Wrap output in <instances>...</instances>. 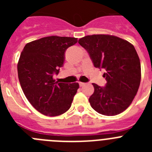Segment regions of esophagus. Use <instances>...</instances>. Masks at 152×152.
I'll return each instance as SVG.
<instances>
[{"mask_svg": "<svg viewBox=\"0 0 152 152\" xmlns=\"http://www.w3.org/2000/svg\"><path fill=\"white\" fill-rule=\"evenodd\" d=\"M79 85H80V87H82V86L85 85V83H84V82H79Z\"/></svg>", "mask_w": 152, "mask_h": 152, "instance_id": "1", "label": "esophagus"}]
</instances>
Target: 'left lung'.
I'll use <instances>...</instances> for the list:
<instances>
[{"mask_svg":"<svg viewBox=\"0 0 152 152\" xmlns=\"http://www.w3.org/2000/svg\"><path fill=\"white\" fill-rule=\"evenodd\" d=\"M87 50L95 68L105 71V87L92 84V108L105 116L121 113L133 100L141 81L140 60L128 41L110 35L86 36L78 41Z\"/></svg>","mask_w":152,"mask_h":152,"instance_id":"1","label":"left lung"}]
</instances>
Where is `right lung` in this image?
Returning <instances> with one entry per match:
<instances>
[{
    "instance_id": "1",
    "label": "right lung",
    "mask_w": 152,
    "mask_h": 152,
    "mask_svg": "<svg viewBox=\"0 0 152 152\" xmlns=\"http://www.w3.org/2000/svg\"><path fill=\"white\" fill-rule=\"evenodd\" d=\"M77 42L74 37L48 36L24 46L17 64L18 77L24 94L36 110L49 116L69 110L79 88L78 83H58L53 79L63 66L64 53Z\"/></svg>"
}]
</instances>
